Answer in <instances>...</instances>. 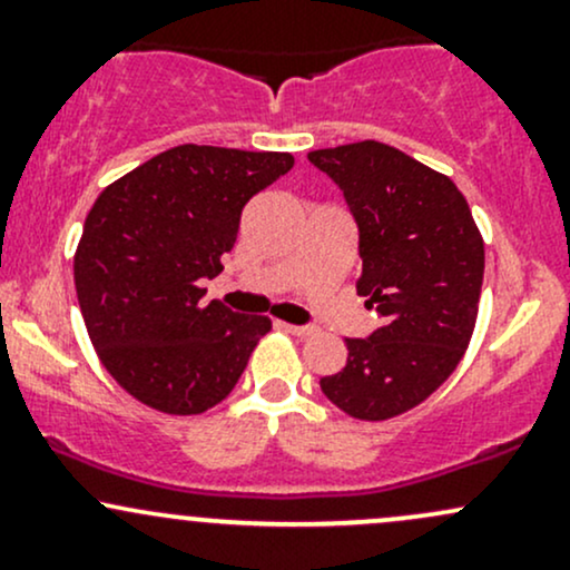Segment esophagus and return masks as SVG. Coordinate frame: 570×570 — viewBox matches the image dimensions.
Returning <instances> with one entry per match:
<instances>
[{
	"mask_svg": "<svg viewBox=\"0 0 570 570\" xmlns=\"http://www.w3.org/2000/svg\"><path fill=\"white\" fill-rule=\"evenodd\" d=\"M284 330L289 332V335H294V337H311L313 332V326H297V324H284Z\"/></svg>",
	"mask_w": 570,
	"mask_h": 570,
	"instance_id": "1",
	"label": "esophagus"
}]
</instances>
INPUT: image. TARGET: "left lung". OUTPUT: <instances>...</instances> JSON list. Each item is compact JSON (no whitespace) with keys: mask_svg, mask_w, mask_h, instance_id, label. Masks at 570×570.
Returning a JSON list of instances; mask_svg holds the SVG:
<instances>
[{"mask_svg":"<svg viewBox=\"0 0 570 570\" xmlns=\"http://www.w3.org/2000/svg\"><path fill=\"white\" fill-rule=\"evenodd\" d=\"M307 160L343 189L358 225V294L381 313L372 337H348V362L322 391L356 421L381 423L453 375L480 311L485 244L450 176L383 141L316 149Z\"/></svg>","mask_w":570,"mask_h":570,"instance_id":"obj_1","label":"left lung"}]
</instances>
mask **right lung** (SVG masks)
Listing matches in <instances>:
<instances>
[{"label":"right lung","mask_w":570,"mask_h":570,"mask_svg":"<svg viewBox=\"0 0 570 570\" xmlns=\"http://www.w3.org/2000/svg\"><path fill=\"white\" fill-rule=\"evenodd\" d=\"M292 166L289 153L181 144L96 198L75 289L98 358L141 404L200 415L244 375L271 318L203 305L200 281L222 273L246 203Z\"/></svg>","instance_id":"add662e5"}]
</instances>
